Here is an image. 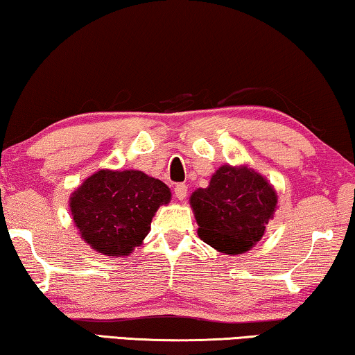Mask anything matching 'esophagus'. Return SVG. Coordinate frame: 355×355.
<instances>
[{
  "mask_svg": "<svg viewBox=\"0 0 355 355\" xmlns=\"http://www.w3.org/2000/svg\"><path fill=\"white\" fill-rule=\"evenodd\" d=\"M174 195H176L178 200H186L187 197V186L186 184H178L176 187H174Z\"/></svg>",
  "mask_w": 355,
  "mask_h": 355,
  "instance_id": "obj_1",
  "label": "esophagus"
}]
</instances>
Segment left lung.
Instances as JSON below:
<instances>
[{"label":"left lung","mask_w":355,"mask_h":355,"mask_svg":"<svg viewBox=\"0 0 355 355\" xmlns=\"http://www.w3.org/2000/svg\"><path fill=\"white\" fill-rule=\"evenodd\" d=\"M198 237L224 254H241L263 239L279 197L272 184L248 165H223L207 189L190 195Z\"/></svg>","instance_id":"1"}]
</instances>
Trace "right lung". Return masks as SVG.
Here are the masks:
<instances>
[{"label":"right lung","instance_id":"right-lung-1","mask_svg":"<svg viewBox=\"0 0 355 355\" xmlns=\"http://www.w3.org/2000/svg\"><path fill=\"white\" fill-rule=\"evenodd\" d=\"M171 190L137 169H99L70 195L71 219L80 237L104 256L125 258L142 245L157 209Z\"/></svg>","mask_w":355,"mask_h":355}]
</instances>
